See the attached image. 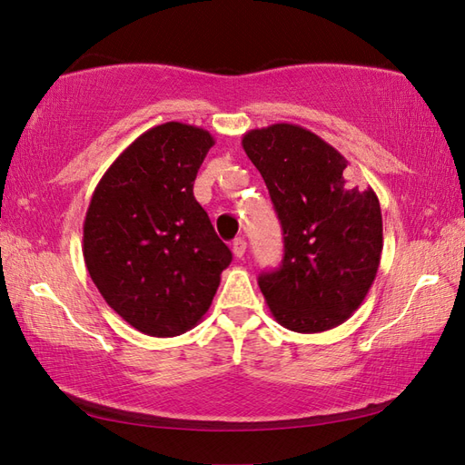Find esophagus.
I'll use <instances>...</instances> for the list:
<instances>
[{
  "label": "esophagus",
  "mask_w": 465,
  "mask_h": 465,
  "mask_svg": "<svg viewBox=\"0 0 465 465\" xmlns=\"http://www.w3.org/2000/svg\"><path fill=\"white\" fill-rule=\"evenodd\" d=\"M245 250H248V242H245L243 238H235L232 242V252H233L235 258H243Z\"/></svg>",
  "instance_id": "esophagus-1"
}]
</instances>
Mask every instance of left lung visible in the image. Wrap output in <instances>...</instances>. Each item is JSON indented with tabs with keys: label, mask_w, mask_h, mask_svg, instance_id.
I'll return each instance as SVG.
<instances>
[{
	"label": "left lung",
	"mask_w": 465,
	"mask_h": 465,
	"mask_svg": "<svg viewBox=\"0 0 465 465\" xmlns=\"http://www.w3.org/2000/svg\"><path fill=\"white\" fill-rule=\"evenodd\" d=\"M283 230V260L260 275V290L283 328L318 333L360 308L380 268L383 227L378 195L353 185L348 160L295 124L243 135Z\"/></svg>",
	"instance_id": "left-lung-1"
}]
</instances>
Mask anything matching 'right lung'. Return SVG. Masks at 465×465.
Here are the masks:
<instances>
[{"instance_id":"add662e5","label":"right lung","mask_w":465,"mask_h":465,"mask_svg":"<svg viewBox=\"0 0 465 465\" xmlns=\"http://www.w3.org/2000/svg\"><path fill=\"white\" fill-rule=\"evenodd\" d=\"M213 137L180 122L155 125L97 183L84 222V260L107 305L137 331L172 338L210 310L232 252L193 182Z\"/></svg>"}]
</instances>
